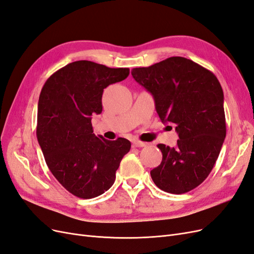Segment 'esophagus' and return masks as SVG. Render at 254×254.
<instances>
[{
	"instance_id": "34e87169",
	"label": "esophagus",
	"mask_w": 254,
	"mask_h": 254,
	"mask_svg": "<svg viewBox=\"0 0 254 254\" xmlns=\"http://www.w3.org/2000/svg\"><path fill=\"white\" fill-rule=\"evenodd\" d=\"M146 145H147V143L141 142V141H134V142L132 143V146H133V147H145Z\"/></svg>"
}]
</instances>
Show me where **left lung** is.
Segmentation results:
<instances>
[{"label":"left lung","mask_w":254,"mask_h":254,"mask_svg":"<svg viewBox=\"0 0 254 254\" xmlns=\"http://www.w3.org/2000/svg\"><path fill=\"white\" fill-rule=\"evenodd\" d=\"M131 74L153 96L160 120L175 125L179 136L175 147L158 145L162 162L150 172L151 179L167 193H188L209 176L225 141L220 83L211 71L184 57L135 67Z\"/></svg>","instance_id":"8db88e82"}]
</instances>
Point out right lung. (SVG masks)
Wrapping results in <instances>:
<instances>
[{
	"label": "right lung",
	"instance_id": "right-lung-1",
	"mask_svg": "<svg viewBox=\"0 0 254 254\" xmlns=\"http://www.w3.org/2000/svg\"><path fill=\"white\" fill-rule=\"evenodd\" d=\"M128 75V67L79 60L50 76L41 90L37 139L51 173L76 197L91 199L108 190L131 147L124 137L96 136L91 124L92 114L103 111L104 89Z\"/></svg>",
	"mask_w": 254,
	"mask_h": 254
}]
</instances>
